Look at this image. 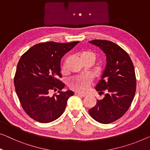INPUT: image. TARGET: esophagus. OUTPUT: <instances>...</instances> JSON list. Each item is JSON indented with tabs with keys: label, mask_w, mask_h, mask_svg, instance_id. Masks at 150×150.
Listing matches in <instances>:
<instances>
[{
	"label": "esophagus",
	"mask_w": 150,
	"mask_h": 150,
	"mask_svg": "<svg viewBox=\"0 0 150 150\" xmlns=\"http://www.w3.org/2000/svg\"><path fill=\"white\" fill-rule=\"evenodd\" d=\"M75 94L76 96H81V97H86V94H84V93H79V92H75Z\"/></svg>",
	"instance_id": "1"
}]
</instances>
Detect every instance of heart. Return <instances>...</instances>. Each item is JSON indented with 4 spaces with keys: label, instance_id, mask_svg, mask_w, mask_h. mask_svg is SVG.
<instances>
[{
    "label": "heart",
    "instance_id": "obj_1",
    "mask_svg": "<svg viewBox=\"0 0 150 150\" xmlns=\"http://www.w3.org/2000/svg\"><path fill=\"white\" fill-rule=\"evenodd\" d=\"M80 57L83 62L91 61L93 63L96 60V54L91 50H83L80 52ZM91 82V78L89 76H76L69 80V85L71 88L79 92H84L88 89Z\"/></svg>",
    "mask_w": 150,
    "mask_h": 150
}]
</instances>
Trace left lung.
<instances>
[{
    "mask_svg": "<svg viewBox=\"0 0 150 150\" xmlns=\"http://www.w3.org/2000/svg\"><path fill=\"white\" fill-rule=\"evenodd\" d=\"M101 49L106 55V67L96 90L104 98L97 100L89 113L96 121L108 124L120 118L129 108L135 96L136 78L133 64L128 54L114 42L94 40L89 42Z\"/></svg>",
    "mask_w": 150,
    "mask_h": 150,
    "instance_id": "8db88e82",
    "label": "left lung"
}]
</instances>
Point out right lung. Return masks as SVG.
Segmentation results:
<instances>
[{
  "mask_svg": "<svg viewBox=\"0 0 150 150\" xmlns=\"http://www.w3.org/2000/svg\"><path fill=\"white\" fill-rule=\"evenodd\" d=\"M79 42L58 43L48 42L35 44L21 56L17 64L14 84L23 110L33 120L48 123L57 120L66 108L73 91H62L61 59ZM59 89L50 96L51 90Z\"/></svg>",
  "mask_w": 150,
  "mask_h": 150,
  "instance_id": "1",
  "label": "right lung"
}]
</instances>
